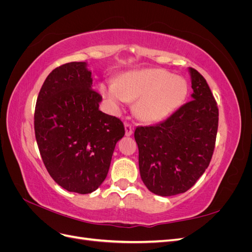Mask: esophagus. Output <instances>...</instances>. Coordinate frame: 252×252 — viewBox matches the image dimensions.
<instances>
[{"label":"esophagus","instance_id":"obj_1","mask_svg":"<svg viewBox=\"0 0 252 252\" xmlns=\"http://www.w3.org/2000/svg\"><path fill=\"white\" fill-rule=\"evenodd\" d=\"M132 132H133L132 126L126 123V124H125V135H126V136H130V135L132 134Z\"/></svg>","mask_w":252,"mask_h":252}]
</instances>
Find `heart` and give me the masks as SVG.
I'll return each mask as SVG.
<instances>
[{
	"mask_svg": "<svg viewBox=\"0 0 252 252\" xmlns=\"http://www.w3.org/2000/svg\"><path fill=\"white\" fill-rule=\"evenodd\" d=\"M98 88L113 111L135 100L134 114L149 124L161 122L179 109L188 93L184 79L158 68L125 72L117 82L101 83Z\"/></svg>",
	"mask_w": 252,
	"mask_h": 252,
	"instance_id": "1",
	"label": "heart"
}]
</instances>
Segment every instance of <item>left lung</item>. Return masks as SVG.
Masks as SVG:
<instances>
[{
	"label": "left lung",
	"instance_id": "8db88e82",
	"mask_svg": "<svg viewBox=\"0 0 252 252\" xmlns=\"http://www.w3.org/2000/svg\"><path fill=\"white\" fill-rule=\"evenodd\" d=\"M192 100L155 126L136 127L139 168L152 193L171 196L186 192L207 169L215 149L219 109L207 82L188 68Z\"/></svg>",
	"mask_w": 252,
	"mask_h": 252
}]
</instances>
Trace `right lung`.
Returning <instances> with one entry per match:
<instances>
[{
    "instance_id": "add662e5",
    "label": "right lung",
    "mask_w": 252,
    "mask_h": 252,
    "mask_svg": "<svg viewBox=\"0 0 252 252\" xmlns=\"http://www.w3.org/2000/svg\"><path fill=\"white\" fill-rule=\"evenodd\" d=\"M102 96L93 90L86 62L53 69L36 100L34 132L50 177L67 191L94 192L107 177L124 125L98 109Z\"/></svg>"
}]
</instances>
